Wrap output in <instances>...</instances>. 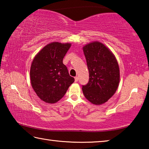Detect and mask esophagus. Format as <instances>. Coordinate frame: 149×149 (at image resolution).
I'll return each instance as SVG.
<instances>
[{
  "label": "esophagus",
  "instance_id": "obj_1",
  "mask_svg": "<svg viewBox=\"0 0 149 149\" xmlns=\"http://www.w3.org/2000/svg\"><path fill=\"white\" fill-rule=\"evenodd\" d=\"M78 79H79V77H78V76L75 77V81H77Z\"/></svg>",
  "mask_w": 149,
  "mask_h": 149
}]
</instances>
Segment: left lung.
Masks as SVG:
<instances>
[{
  "label": "left lung",
  "mask_w": 149,
  "mask_h": 149,
  "mask_svg": "<svg viewBox=\"0 0 149 149\" xmlns=\"http://www.w3.org/2000/svg\"><path fill=\"white\" fill-rule=\"evenodd\" d=\"M89 73V82L83 85L85 97L93 104L107 102L116 91L120 83V68L112 52L99 41L83 47Z\"/></svg>",
  "instance_id": "8db88e82"
}]
</instances>
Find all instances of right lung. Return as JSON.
I'll use <instances>...</instances> for the list:
<instances>
[{"instance_id":"1","label":"right lung","mask_w":149,"mask_h":149,"mask_svg":"<svg viewBox=\"0 0 149 149\" xmlns=\"http://www.w3.org/2000/svg\"><path fill=\"white\" fill-rule=\"evenodd\" d=\"M71 43L52 42L45 46L33 60L30 68L31 86L39 99L49 104L57 102L74 82L63 58Z\"/></svg>"}]
</instances>
